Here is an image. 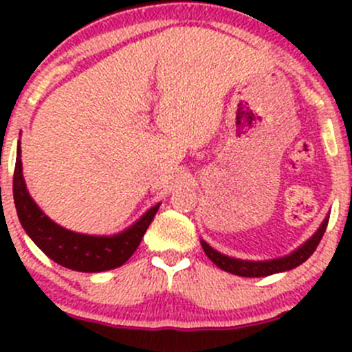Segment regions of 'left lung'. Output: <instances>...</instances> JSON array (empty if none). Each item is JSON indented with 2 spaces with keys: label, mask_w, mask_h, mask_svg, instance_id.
<instances>
[{
  "label": "left lung",
  "mask_w": 352,
  "mask_h": 352,
  "mask_svg": "<svg viewBox=\"0 0 352 352\" xmlns=\"http://www.w3.org/2000/svg\"><path fill=\"white\" fill-rule=\"evenodd\" d=\"M327 223L329 214L325 216V219L322 221V225L318 226L317 232H315L310 239L305 240L300 247H296L293 252L283 255V257L267 258V261H247V258L230 257V255H225L221 254V252L216 250V248H212L211 245L204 242L202 239L201 247L202 250H204V254L211 258L212 264H216L219 269L230 272V274L242 276V278H264V276H272L278 274V272L291 271V269L303 264V262L314 254L317 245L320 243V239L324 236L325 228H327Z\"/></svg>",
  "instance_id": "1"
}]
</instances>
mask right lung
Returning a JSON list of instances; mask_svg holds the SVG:
<instances>
[{"instance_id":"1","label":"right lung","mask_w":352,"mask_h":352,"mask_svg":"<svg viewBox=\"0 0 352 352\" xmlns=\"http://www.w3.org/2000/svg\"><path fill=\"white\" fill-rule=\"evenodd\" d=\"M13 199L20 223L32 242L51 261L78 272H104L126 264L136 252L160 208V202L151 206L133 225L113 235H88L67 230L52 221L28 192L23 179L20 141L16 144Z\"/></svg>"}]
</instances>
